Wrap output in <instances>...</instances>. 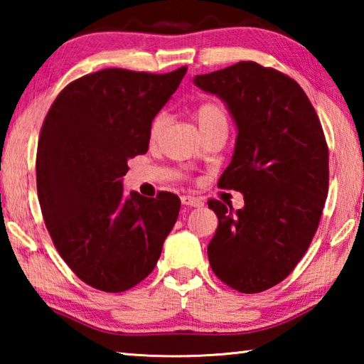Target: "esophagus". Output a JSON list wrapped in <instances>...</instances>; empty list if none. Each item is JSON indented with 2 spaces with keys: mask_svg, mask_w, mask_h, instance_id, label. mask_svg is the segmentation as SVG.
I'll return each instance as SVG.
<instances>
[{
  "mask_svg": "<svg viewBox=\"0 0 364 364\" xmlns=\"http://www.w3.org/2000/svg\"><path fill=\"white\" fill-rule=\"evenodd\" d=\"M181 202L184 205H191V207H202V205H204V199H202V197L191 196V194L183 196Z\"/></svg>",
  "mask_w": 364,
  "mask_h": 364,
  "instance_id": "obj_1",
  "label": "esophagus"
}]
</instances>
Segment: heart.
<instances>
[{"mask_svg": "<svg viewBox=\"0 0 364 364\" xmlns=\"http://www.w3.org/2000/svg\"><path fill=\"white\" fill-rule=\"evenodd\" d=\"M194 117L197 123H199L202 132H205L207 128L218 125V123H228L226 109L223 104L218 101H205L199 104L194 110ZM164 125H165V114H157L151 123V136L152 138L157 136Z\"/></svg>", "mask_w": 364, "mask_h": 364, "instance_id": "1", "label": "heart"}]
</instances>
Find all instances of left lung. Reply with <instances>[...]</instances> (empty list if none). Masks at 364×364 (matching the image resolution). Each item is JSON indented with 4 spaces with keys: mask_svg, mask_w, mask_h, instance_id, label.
<instances>
[{
    "mask_svg": "<svg viewBox=\"0 0 364 364\" xmlns=\"http://www.w3.org/2000/svg\"><path fill=\"white\" fill-rule=\"evenodd\" d=\"M194 83L228 104L236 149L218 186L244 194V208L210 199L218 228L207 247L213 273L257 294L297 267L318 230L329 189V151L315 107L286 73L252 60Z\"/></svg>",
    "mask_w": 364,
    "mask_h": 364,
    "instance_id": "left-lung-1",
    "label": "left lung"
}]
</instances>
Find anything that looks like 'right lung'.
Wrapping results in <instances>:
<instances>
[{
	"label": "right lung",
	"mask_w": 364,
	"mask_h": 364,
	"mask_svg": "<svg viewBox=\"0 0 364 364\" xmlns=\"http://www.w3.org/2000/svg\"><path fill=\"white\" fill-rule=\"evenodd\" d=\"M188 67L168 73L102 69L73 80L43 122L36 191L63 260L86 284L123 292L157 264L180 197L125 194L128 160L147 152L151 123Z\"/></svg>",
	"instance_id": "right-lung-1"
}]
</instances>
